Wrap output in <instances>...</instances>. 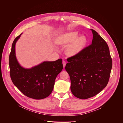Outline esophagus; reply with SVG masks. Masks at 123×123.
<instances>
[{"label":"esophagus","instance_id":"34e87169","mask_svg":"<svg viewBox=\"0 0 123 123\" xmlns=\"http://www.w3.org/2000/svg\"><path fill=\"white\" fill-rule=\"evenodd\" d=\"M63 67L65 68L66 65V62L65 61H63Z\"/></svg>","mask_w":123,"mask_h":123}]
</instances>
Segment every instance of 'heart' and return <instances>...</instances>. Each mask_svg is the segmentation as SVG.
<instances>
[{"mask_svg": "<svg viewBox=\"0 0 123 123\" xmlns=\"http://www.w3.org/2000/svg\"><path fill=\"white\" fill-rule=\"evenodd\" d=\"M77 31H74L64 33L60 36L57 42L60 45L70 44L67 47V52L69 55L76 54L86 45L87 39L85 36L79 37Z\"/></svg>", "mask_w": 123, "mask_h": 123, "instance_id": "heart-1", "label": "heart"}]
</instances>
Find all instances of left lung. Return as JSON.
I'll use <instances>...</instances> for the list:
<instances>
[{"mask_svg":"<svg viewBox=\"0 0 123 123\" xmlns=\"http://www.w3.org/2000/svg\"><path fill=\"white\" fill-rule=\"evenodd\" d=\"M92 31V44L68 57L65 67L71 92L81 99L94 96L107 86L112 66L107 43L95 31Z\"/></svg>","mask_w":123,"mask_h":123,"instance_id":"8db88e82","label":"left lung"}]
</instances>
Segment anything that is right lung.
Instances as JSON below:
<instances>
[{"mask_svg":"<svg viewBox=\"0 0 123 123\" xmlns=\"http://www.w3.org/2000/svg\"><path fill=\"white\" fill-rule=\"evenodd\" d=\"M21 34L13 41L9 55L11 80L26 96L37 100L45 98L51 93L56 77L63 68L62 60L45 61L30 69L22 68L16 60L15 52V43Z\"/></svg>","mask_w":123,"mask_h":123,"instance_id":"1","label":"right lung"}]
</instances>
